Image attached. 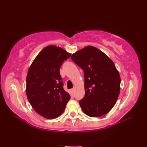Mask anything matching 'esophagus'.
Listing matches in <instances>:
<instances>
[{
    "label": "esophagus",
    "mask_w": 147,
    "mask_h": 147,
    "mask_svg": "<svg viewBox=\"0 0 147 147\" xmlns=\"http://www.w3.org/2000/svg\"><path fill=\"white\" fill-rule=\"evenodd\" d=\"M74 90H75V89H74V88H73V89H72V93H74Z\"/></svg>",
    "instance_id": "esophagus-1"
}]
</instances>
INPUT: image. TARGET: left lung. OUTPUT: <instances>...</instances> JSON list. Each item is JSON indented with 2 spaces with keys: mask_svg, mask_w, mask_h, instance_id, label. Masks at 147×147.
Returning a JSON list of instances; mask_svg holds the SVG:
<instances>
[{
  "mask_svg": "<svg viewBox=\"0 0 147 147\" xmlns=\"http://www.w3.org/2000/svg\"><path fill=\"white\" fill-rule=\"evenodd\" d=\"M71 59L84 72L85 94L79 102L84 113L93 117L107 114L120 93L121 78L113 61L93 46L77 51Z\"/></svg>",
  "mask_w": 147,
  "mask_h": 147,
  "instance_id": "1",
  "label": "left lung"
}]
</instances>
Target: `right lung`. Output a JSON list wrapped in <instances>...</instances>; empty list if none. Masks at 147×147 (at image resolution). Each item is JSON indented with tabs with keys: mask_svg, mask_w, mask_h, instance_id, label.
<instances>
[{
	"mask_svg": "<svg viewBox=\"0 0 147 147\" xmlns=\"http://www.w3.org/2000/svg\"><path fill=\"white\" fill-rule=\"evenodd\" d=\"M71 54L55 45L47 46L34 59L26 76V93L37 113L49 119L61 115L70 95L63 88L59 70Z\"/></svg>",
	"mask_w": 147,
	"mask_h": 147,
	"instance_id": "right-lung-1",
	"label": "right lung"
}]
</instances>
